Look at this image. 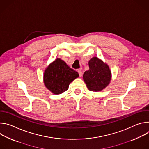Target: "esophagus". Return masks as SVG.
<instances>
[{"mask_svg":"<svg viewBox=\"0 0 149 149\" xmlns=\"http://www.w3.org/2000/svg\"><path fill=\"white\" fill-rule=\"evenodd\" d=\"M78 74H79V77H81V76L82 75V71H81V70H78Z\"/></svg>","mask_w":149,"mask_h":149,"instance_id":"34e87169","label":"esophagus"}]
</instances>
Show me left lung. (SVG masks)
Returning <instances> with one entry per match:
<instances>
[{"mask_svg": "<svg viewBox=\"0 0 149 149\" xmlns=\"http://www.w3.org/2000/svg\"><path fill=\"white\" fill-rule=\"evenodd\" d=\"M89 70L84 73L83 79L91 91H99L108 86L111 79L109 66L97 57L89 61Z\"/></svg>", "mask_w": 149, "mask_h": 149, "instance_id": "left-lung-1", "label": "left lung"}]
</instances>
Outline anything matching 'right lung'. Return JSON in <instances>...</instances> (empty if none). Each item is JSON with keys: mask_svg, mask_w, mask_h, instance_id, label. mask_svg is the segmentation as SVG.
I'll list each match as a JSON object with an SVG mask.
<instances>
[{"mask_svg": "<svg viewBox=\"0 0 149 149\" xmlns=\"http://www.w3.org/2000/svg\"><path fill=\"white\" fill-rule=\"evenodd\" d=\"M78 76L77 71L58 58L45 71L44 83L47 88L54 94H60L67 91L69 84Z\"/></svg>", "mask_w": 149, "mask_h": 149, "instance_id": "add662e5", "label": "right lung"}]
</instances>
